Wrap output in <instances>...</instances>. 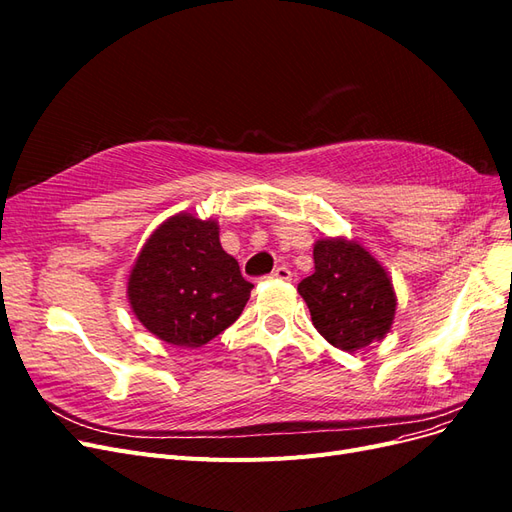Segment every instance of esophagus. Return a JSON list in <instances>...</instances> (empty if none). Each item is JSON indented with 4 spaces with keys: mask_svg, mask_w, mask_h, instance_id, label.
<instances>
[{
    "mask_svg": "<svg viewBox=\"0 0 512 512\" xmlns=\"http://www.w3.org/2000/svg\"><path fill=\"white\" fill-rule=\"evenodd\" d=\"M269 280H280V282H290L292 280V271L288 267H277L271 275Z\"/></svg>",
    "mask_w": 512,
    "mask_h": 512,
    "instance_id": "esophagus-1",
    "label": "esophagus"
}]
</instances>
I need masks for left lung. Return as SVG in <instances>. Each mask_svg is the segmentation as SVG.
I'll return each mask as SVG.
<instances>
[{
  "label": "left lung",
  "mask_w": 512,
  "mask_h": 512,
  "mask_svg": "<svg viewBox=\"0 0 512 512\" xmlns=\"http://www.w3.org/2000/svg\"><path fill=\"white\" fill-rule=\"evenodd\" d=\"M297 290L318 333L339 350L356 352L391 331L397 307L391 277L356 241L318 239L314 273Z\"/></svg>",
  "instance_id": "left-lung-1"
}]
</instances>
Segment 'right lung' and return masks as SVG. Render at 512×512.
Segmentation results:
<instances>
[{"label":"right lung","mask_w":512,"mask_h":512,"mask_svg":"<svg viewBox=\"0 0 512 512\" xmlns=\"http://www.w3.org/2000/svg\"><path fill=\"white\" fill-rule=\"evenodd\" d=\"M254 284L222 250L213 220L177 213L143 245L128 280L134 316L162 342L198 348L235 322Z\"/></svg>","instance_id":"1"}]
</instances>
